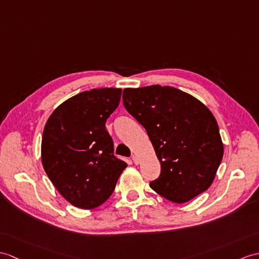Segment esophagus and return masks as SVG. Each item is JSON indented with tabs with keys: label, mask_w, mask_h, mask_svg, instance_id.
Instances as JSON below:
<instances>
[{
	"label": "esophagus",
	"mask_w": 259,
	"mask_h": 259,
	"mask_svg": "<svg viewBox=\"0 0 259 259\" xmlns=\"http://www.w3.org/2000/svg\"><path fill=\"white\" fill-rule=\"evenodd\" d=\"M132 161H134L135 164H139V158L137 155H132Z\"/></svg>",
	"instance_id": "34e87169"
}]
</instances>
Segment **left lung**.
<instances>
[{"label": "left lung", "mask_w": 259, "mask_h": 259, "mask_svg": "<svg viewBox=\"0 0 259 259\" xmlns=\"http://www.w3.org/2000/svg\"><path fill=\"white\" fill-rule=\"evenodd\" d=\"M122 100L147 130L161 163L160 177L150 188L178 204L205 192L224 153L211 110L193 96L170 86L125 88Z\"/></svg>", "instance_id": "1"}]
</instances>
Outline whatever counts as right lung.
<instances>
[{
  "label": "right lung",
  "instance_id": "obj_1",
  "mask_svg": "<svg viewBox=\"0 0 259 259\" xmlns=\"http://www.w3.org/2000/svg\"><path fill=\"white\" fill-rule=\"evenodd\" d=\"M120 98V88L82 92L59 105L45 124L41 163L56 190L76 207L105 203L128 165L113 155L105 125Z\"/></svg>",
  "mask_w": 259,
  "mask_h": 259
}]
</instances>
